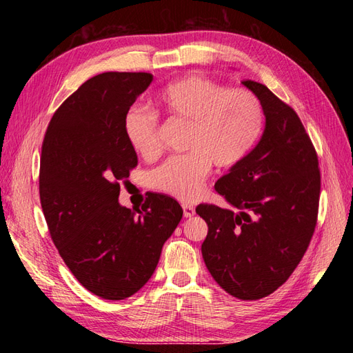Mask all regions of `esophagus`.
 I'll return each mask as SVG.
<instances>
[{"mask_svg": "<svg viewBox=\"0 0 353 353\" xmlns=\"http://www.w3.org/2000/svg\"><path fill=\"white\" fill-rule=\"evenodd\" d=\"M183 210H184V216H185V218L194 216V213H196L194 208L191 206V205H183Z\"/></svg>", "mask_w": 353, "mask_h": 353, "instance_id": "esophagus-1", "label": "esophagus"}]
</instances>
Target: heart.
Segmentation results:
<instances>
[{
	"label": "heart",
	"mask_w": 353,
	"mask_h": 353,
	"mask_svg": "<svg viewBox=\"0 0 353 353\" xmlns=\"http://www.w3.org/2000/svg\"><path fill=\"white\" fill-rule=\"evenodd\" d=\"M163 112L190 122L188 154L172 156L147 176L148 185L179 200H194L210 172L240 163L258 143L263 126L261 101L245 88H227L200 74L168 83L156 95ZM128 143L141 156L160 148L159 116L134 105L123 116Z\"/></svg>",
	"instance_id": "1"
}]
</instances>
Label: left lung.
<instances>
[{
    "mask_svg": "<svg viewBox=\"0 0 353 353\" xmlns=\"http://www.w3.org/2000/svg\"><path fill=\"white\" fill-rule=\"evenodd\" d=\"M265 114L259 143L221 176L215 190L230 209L199 205L208 223L201 254L223 290L258 301L283 285L311 243L321 175L311 138L290 105L265 85L243 81Z\"/></svg>",
    "mask_w": 353,
    "mask_h": 353,
    "instance_id": "left-lung-1",
    "label": "left lung"
}]
</instances>
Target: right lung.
<instances>
[{"instance_id":"1","label":"right lung","mask_w":353,"mask_h":353,"mask_svg":"<svg viewBox=\"0 0 353 353\" xmlns=\"http://www.w3.org/2000/svg\"><path fill=\"white\" fill-rule=\"evenodd\" d=\"M152 73L105 72L52 114L42 143L39 199L52 243L88 292L122 301L150 280L165 241L183 218L179 203L148 193L141 209L121 206L119 181L138 163L123 116Z\"/></svg>"}]
</instances>
